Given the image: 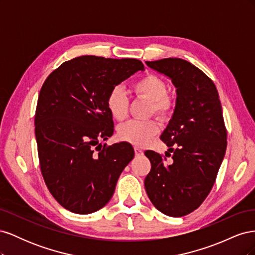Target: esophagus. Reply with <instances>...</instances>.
<instances>
[{
    "label": "esophagus",
    "mask_w": 255,
    "mask_h": 255,
    "mask_svg": "<svg viewBox=\"0 0 255 255\" xmlns=\"http://www.w3.org/2000/svg\"><path fill=\"white\" fill-rule=\"evenodd\" d=\"M134 150H135L136 155H141V154H142V149L139 148V146H135Z\"/></svg>",
    "instance_id": "34e87169"
}]
</instances>
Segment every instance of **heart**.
Segmentation results:
<instances>
[{
    "label": "heart",
    "instance_id": "1",
    "mask_svg": "<svg viewBox=\"0 0 255 255\" xmlns=\"http://www.w3.org/2000/svg\"><path fill=\"white\" fill-rule=\"evenodd\" d=\"M133 90L137 95L151 100L152 113L167 116L172 112L173 102L171 98L166 95L167 85L159 76L154 74L143 76L133 84ZM106 107L115 120L125 119L128 112V100L126 92L119 87L112 89L106 97ZM159 129L158 123L154 120H129L119 128L118 135L122 140L142 145L155 137Z\"/></svg>",
    "mask_w": 255,
    "mask_h": 255
}]
</instances>
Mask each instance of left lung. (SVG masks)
<instances>
[{
    "label": "left lung",
    "mask_w": 255,
    "mask_h": 255,
    "mask_svg": "<svg viewBox=\"0 0 255 255\" xmlns=\"http://www.w3.org/2000/svg\"><path fill=\"white\" fill-rule=\"evenodd\" d=\"M145 64L171 79L176 103L160 135L170 148L168 151L173 153V161L166 164L165 156L145 151L151 170L144 179V188L159 212L182 217L202 204L225 157L228 134L222 107L213 81L187 60L170 57Z\"/></svg>",
    "instance_id": "1"
}]
</instances>
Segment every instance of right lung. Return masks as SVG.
Returning <instances> with one entry per match:
<instances>
[{"label":"right lung","mask_w":255,"mask_h":255,"mask_svg":"<svg viewBox=\"0 0 255 255\" xmlns=\"http://www.w3.org/2000/svg\"><path fill=\"white\" fill-rule=\"evenodd\" d=\"M144 67L135 58L85 55L65 61L44 81L35 114L40 170L51 195L66 210L91 214L107 204L132 144L104 145L114 133L106 97Z\"/></svg>","instance_id":"add662e5"}]
</instances>
